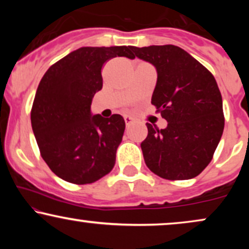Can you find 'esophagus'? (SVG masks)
<instances>
[{"instance_id":"esophagus-1","label":"esophagus","mask_w":249,"mask_h":249,"mask_svg":"<svg viewBox=\"0 0 249 249\" xmlns=\"http://www.w3.org/2000/svg\"><path fill=\"white\" fill-rule=\"evenodd\" d=\"M132 121H133V119L131 118V117H128V116H124V122H125V124H126V125L130 124V123H132Z\"/></svg>"}]
</instances>
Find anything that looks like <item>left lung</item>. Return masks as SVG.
Segmentation results:
<instances>
[{
  "instance_id": "left-lung-1",
  "label": "left lung",
  "mask_w": 249,
  "mask_h": 249,
  "mask_svg": "<svg viewBox=\"0 0 249 249\" xmlns=\"http://www.w3.org/2000/svg\"><path fill=\"white\" fill-rule=\"evenodd\" d=\"M132 50L156 67L158 78L151 103L167 121L161 130L146 123L148 133L141 144L145 164L160 178H194L212 160L224 132L222 98L215 78L177 45Z\"/></svg>"
}]
</instances>
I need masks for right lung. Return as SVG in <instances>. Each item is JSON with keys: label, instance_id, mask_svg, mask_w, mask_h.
Instances as JSON below:
<instances>
[{"label": "right lung", "instance_id": "right-lung-1", "mask_svg": "<svg viewBox=\"0 0 249 249\" xmlns=\"http://www.w3.org/2000/svg\"><path fill=\"white\" fill-rule=\"evenodd\" d=\"M131 45L83 47L44 73L31 107V126L43 160L57 177L85 185L111 172L125 122L121 115L91 116L92 97L102 90L108 59H133Z\"/></svg>", "mask_w": 249, "mask_h": 249}]
</instances>
